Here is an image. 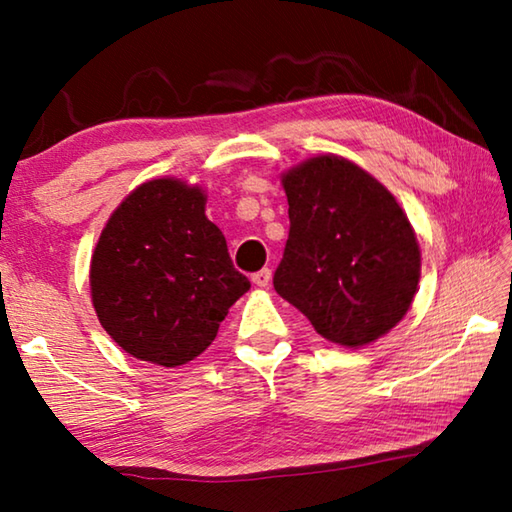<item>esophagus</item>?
I'll return each mask as SVG.
<instances>
[{"label":"esophagus","instance_id":"1","mask_svg":"<svg viewBox=\"0 0 512 512\" xmlns=\"http://www.w3.org/2000/svg\"><path fill=\"white\" fill-rule=\"evenodd\" d=\"M250 280H253L255 287H259V289H266V287H268V282H271V268H262V271L253 273V277H250Z\"/></svg>","mask_w":512,"mask_h":512}]
</instances>
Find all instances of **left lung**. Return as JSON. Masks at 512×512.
<instances>
[{"instance_id":"8db88e82","label":"left lung","mask_w":512,"mask_h":512,"mask_svg":"<svg viewBox=\"0 0 512 512\" xmlns=\"http://www.w3.org/2000/svg\"><path fill=\"white\" fill-rule=\"evenodd\" d=\"M289 239L273 287L323 339L363 348L413 305L420 246L402 205L366 169L314 155L282 173Z\"/></svg>"}]
</instances>
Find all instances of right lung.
<instances>
[{
  "instance_id": "obj_1",
  "label": "right lung",
  "mask_w": 512,
  "mask_h": 512,
  "mask_svg": "<svg viewBox=\"0 0 512 512\" xmlns=\"http://www.w3.org/2000/svg\"><path fill=\"white\" fill-rule=\"evenodd\" d=\"M205 203L198 185L153 178L101 230L90 262L92 305L110 339L135 359L164 368L196 359L250 289Z\"/></svg>"
}]
</instances>
